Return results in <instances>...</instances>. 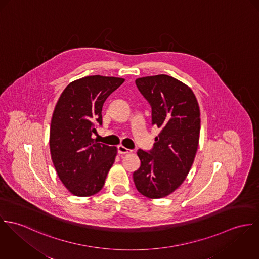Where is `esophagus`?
Listing matches in <instances>:
<instances>
[{"label": "esophagus", "mask_w": 259, "mask_h": 259, "mask_svg": "<svg viewBox=\"0 0 259 259\" xmlns=\"http://www.w3.org/2000/svg\"><path fill=\"white\" fill-rule=\"evenodd\" d=\"M117 150H118V153H119V154H129V153H131V152H132L131 150L127 149L126 147H124V146H122V145L118 146Z\"/></svg>", "instance_id": "obj_1"}]
</instances>
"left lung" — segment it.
I'll list each match as a JSON object with an SVG mask.
<instances>
[{"label": "left lung", "instance_id": "8db88e82", "mask_svg": "<svg viewBox=\"0 0 259 259\" xmlns=\"http://www.w3.org/2000/svg\"><path fill=\"white\" fill-rule=\"evenodd\" d=\"M136 85L152 107V124L160 129L150 153L139 149L135 186L149 199L174 193L190 172L200 140L201 113L191 87L166 74L140 77Z\"/></svg>", "mask_w": 259, "mask_h": 259}]
</instances>
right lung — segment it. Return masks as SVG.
<instances>
[{"label": "right lung", "mask_w": 259, "mask_h": 259, "mask_svg": "<svg viewBox=\"0 0 259 259\" xmlns=\"http://www.w3.org/2000/svg\"><path fill=\"white\" fill-rule=\"evenodd\" d=\"M124 81L113 76H85L70 82L58 98L50 130L51 156L59 180L74 196L97 194L114 164L117 148L91 136L95 125L102 124L104 101Z\"/></svg>", "instance_id": "add662e5"}]
</instances>
